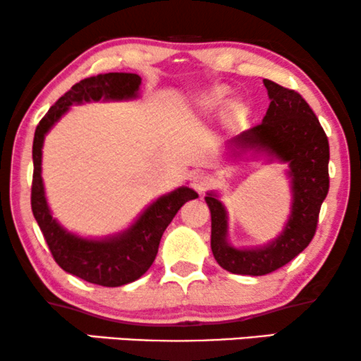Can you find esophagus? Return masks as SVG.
Returning a JSON list of instances; mask_svg holds the SVG:
<instances>
[{
    "label": "esophagus",
    "mask_w": 361,
    "mask_h": 361,
    "mask_svg": "<svg viewBox=\"0 0 361 361\" xmlns=\"http://www.w3.org/2000/svg\"><path fill=\"white\" fill-rule=\"evenodd\" d=\"M209 182H211V176L204 171H197L192 173V188L197 190V192H202L204 189L207 188Z\"/></svg>",
    "instance_id": "esophagus-1"
}]
</instances>
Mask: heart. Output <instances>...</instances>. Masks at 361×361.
I'll use <instances>...</instances> for the list:
<instances>
[{"label":"heart","mask_w":361,"mask_h":361,"mask_svg":"<svg viewBox=\"0 0 361 361\" xmlns=\"http://www.w3.org/2000/svg\"><path fill=\"white\" fill-rule=\"evenodd\" d=\"M224 102H226V90L221 87L212 88V90L209 92L206 97H204V105L206 106H221V105H224ZM246 115H247V106L244 102H241V100L231 102L228 106L229 122H233V123L243 122V120L246 118Z\"/></svg>","instance_id":"b5f03b06"}]
</instances>
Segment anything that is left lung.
Returning <instances> with one entry per match:
<instances>
[{
	"label": "left lung",
	"instance_id": "1",
	"mask_svg": "<svg viewBox=\"0 0 361 361\" xmlns=\"http://www.w3.org/2000/svg\"><path fill=\"white\" fill-rule=\"evenodd\" d=\"M269 109L259 126L224 144L226 162L246 159L288 164L291 206L281 233L262 246L235 247L229 241L228 209L216 190L206 194L211 211V249L221 268L234 274L262 276L295 259L313 239L319 207L328 194L330 145L317 115L300 93L262 80Z\"/></svg>",
	"mask_w": 361,
	"mask_h": 361
}]
</instances>
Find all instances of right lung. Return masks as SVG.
<instances>
[{
	"label": "right lung",
	"mask_w": 361,
	"mask_h": 361,
	"mask_svg": "<svg viewBox=\"0 0 361 361\" xmlns=\"http://www.w3.org/2000/svg\"><path fill=\"white\" fill-rule=\"evenodd\" d=\"M142 78L137 73H102L75 83L48 110L35 130L31 209L53 257L66 273L88 283L117 288L139 279L152 266L164 231L177 211L199 194L188 185L160 195L133 219L128 228L102 238H87L65 229L51 214L42 177L43 144L48 132L73 105L90 102H128L140 99Z\"/></svg>",
	"instance_id": "1"
}]
</instances>
